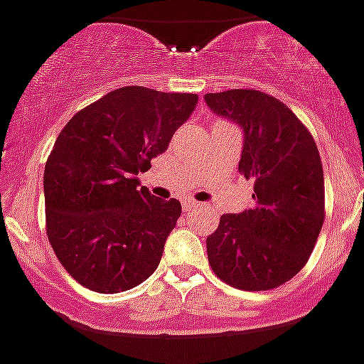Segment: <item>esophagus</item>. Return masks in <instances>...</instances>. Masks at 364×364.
<instances>
[{
  "label": "esophagus",
  "mask_w": 364,
  "mask_h": 364,
  "mask_svg": "<svg viewBox=\"0 0 364 364\" xmlns=\"http://www.w3.org/2000/svg\"><path fill=\"white\" fill-rule=\"evenodd\" d=\"M198 207H200L198 201H185V203H183V210H185V213H191V210L198 209Z\"/></svg>",
  "instance_id": "1"
}]
</instances>
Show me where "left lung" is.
<instances>
[{"instance_id": "1", "label": "left lung", "mask_w": 364, "mask_h": 364, "mask_svg": "<svg viewBox=\"0 0 364 364\" xmlns=\"http://www.w3.org/2000/svg\"><path fill=\"white\" fill-rule=\"evenodd\" d=\"M218 116L242 127L239 170L253 179V205L222 215L207 237L216 276L242 291H270L309 261L323 224V170L314 139L279 100L235 88L205 94Z\"/></svg>"}]
</instances>
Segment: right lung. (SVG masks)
<instances>
[{"instance_id":"obj_1","label":"right lung","mask_w":364,"mask_h":364,"mask_svg":"<svg viewBox=\"0 0 364 364\" xmlns=\"http://www.w3.org/2000/svg\"><path fill=\"white\" fill-rule=\"evenodd\" d=\"M196 103V94L122 87L64 125L44 170L46 231L79 285L116 294L159 267L181 203L151 196L136 176L151 168Z\"/></svg>"}]
</instances>
